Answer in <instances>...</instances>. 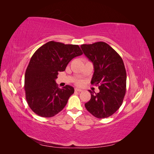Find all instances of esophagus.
<instances>
[{"label":"esophagus","instance_id":"esophagus-1","mask_svg":"<svg viewBox=\"0 0 154 154\" xmlns=\"http://www.w3.org/2000/svg\"><path fill=\"white\" fill-rule=\"evenodd\" d=\"M74 91H75V92H82V90L80 89V88H76L75 89H74Z\"/></svg>","mask_w":154,"mask_h":154}]
</instances>
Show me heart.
I'll use <instances>...</instances> for the list:
<instances>
[{
  "label": "heart",
  "instance_id": "obj_1",
  "mask_svg": "<svg viewBox=\"0 0 154 154\" xmlns=\"http://www.w3.org/2000/svg\"><path fill=\"white\" fill-rule=\"evenodd\" d=\"M76 83H77V84H78V85H80L81 83H82V82H76Z\"/></svg>",
  "mask_w": 154,
  "mask_h": 154
}]
</instances>
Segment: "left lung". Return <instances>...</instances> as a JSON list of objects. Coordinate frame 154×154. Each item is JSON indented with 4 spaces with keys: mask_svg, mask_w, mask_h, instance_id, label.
<instances>
[{
    "mask_svg": "<svg viewBox=\"0 0 154 154\" xmlns=\"http://www.w3.org/2000/svg\"><path fill=\"white\" fill-rule=\"evenodd\" d=\"M83 53L94 66L91 84L98 85L100 92L88 91L91 98L85 108L97 118L112 116L122 106L126 93L127 73L122 57L103 42L83 44Z\"/></svg>",
    "mask_w": 154,
    "mask_h": 154,
    "instance_id": "left-lung-1",
    "label": "left lung"
}]
</instances>
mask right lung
Instances as JSON below:
<instances>
[{"label": "right lung", "mask_w": 154, "mask_h": 154, "mask_svg": "<svg viewBox=\"0 0 154 154\" xmlns=\"http://www.w3.org/2000/svg\"><path fill=\"white\" fill-rule=\"evenodd\" d=\"M83 54L78 45L50 41L32 56L25 74L26 98L30 109L41 117L51 118L62 110L74 88L58 87L55 80L71 60Z\"/></svg>", "instance_id": "add662e5"}]
</instances>
